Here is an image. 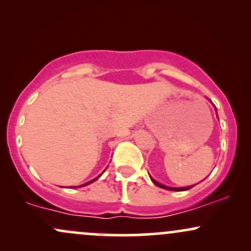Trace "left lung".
I'll use <instances>...</instances> for the list:
<instances>
[{
  "label": "left lung",
  "mask_w": 251,
  "mask_h": 251,
  "mask_svg": "<svg viewBox=\"0 0 251 251\" xmlns=\"http://www.w3.org/2000/svg\"><path fill=\"white\" fill-rule=\"evenodd\" d=\"M150 178H151V180L153 181V183H154L155 185H157V186H159V188H163V189H165V190H171V191H186V190L191 189L192 186H195V185H192V186H184V188H171V186H166V185H163V184H160L159 181L154 180L153 178L151 177V176H150Z\"/></svg>",
  "instance_id": "8db88e82"
}]
</instances>
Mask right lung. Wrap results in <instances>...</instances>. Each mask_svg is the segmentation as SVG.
Masks as SVG:
<instances>
[{
  "mask_svg": "<svg viewBox=\"0 0 251 251\" xmlns=\"http://www.w3.org/2000/svg\"><path fill=\"white\" fill-rule=\"evenodd\" d=\"M102 175V174H101ZM101 175H99V176H98V177H96V178H94V179H92V180H89V181H87V183H85V184H82V185H80V186H86V185H88V184H91V183H93V181H96L97 179H99V178L100 177H101ZM80 186H79V188H80ZM72 188H73V186H72Z\"/></svg>",
  "mask_w": 251,
  "mask_h": 251,
  "instance_id": "1",
  "label": "right lung"
}]
</instances>
